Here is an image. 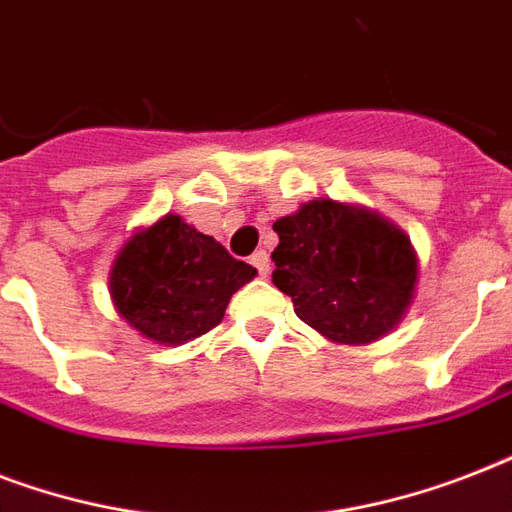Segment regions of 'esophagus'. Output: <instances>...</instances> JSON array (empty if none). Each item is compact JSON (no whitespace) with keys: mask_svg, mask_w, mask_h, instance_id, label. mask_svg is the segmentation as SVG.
Segmentation results:
<instances>
[{"mask_svg":"<svg viewBox=\"0 0 512 512\" xmlns=\"http://www.w3.org/2000/svg\"><path fill=\"white\" fill-rule=\"evenodd\" d=\"M249 263L255 265L260 276H268V271H271V260H268V252H265V249H257L255 255L249 257Z\"/></svg>","mask_w":512,"mask_h":512,"instance_id":"1","label":"esophagus"}]
</instances>
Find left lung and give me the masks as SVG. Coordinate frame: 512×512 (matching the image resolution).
I'll return each mask as SVG.
<instances>
[{
  "mask_svg": "<svg viewBox=\"0 0 512 512\" xmlns=\"http://www.w3.org/2000/svg\"><path fill=\"white\" fill-rule=\"evenodd\" d=\"M273 284L308 327L337 342H372L406 313L417 257L396 225L321 199L273 223Z\"/></svg>",
  "mask_w": 512,
  "mask_h": 512,
  "instance_id": "1",
  "label": "left lung"
}]
</instances>
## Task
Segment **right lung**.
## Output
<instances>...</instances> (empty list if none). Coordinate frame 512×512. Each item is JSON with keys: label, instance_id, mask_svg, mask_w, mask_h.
<instances>
[{"label": "right lung", "instance_id": "1", "mask_svg": "<svg viewBox=\"0 0 512 512\" xmlns=\"http://www.w3.org/2000/svg\"><path fill=\"white\" fill-rule=\"evenodd\" d=\"M257 271L177 215L135 233L111 268L116 311L148 340L180 345L215 329Z\"/></svg>", "mask_w": 512, "mask_h": 512}]
</instances>
